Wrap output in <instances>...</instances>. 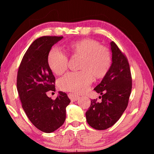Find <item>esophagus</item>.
Listing matches in <instances>:
<instances>
[{
	"mask_svg": "<svg viewBox=\"0 0 154 154\" xmlns=\"http://www.w3.org/2000/svg\"><path fill=\"white\" fill-rule=\"evenodd\" d=\"M68 96H69V98L71 99L72 101H76V100H78V99L79 98V96L75 95V94H72V93L69 94H68Z\"/></svg>",
	"mask_w": 154,
	"mask_h": 154,
	"instance_id": "esophagus-1",
	"label": "esophagus"
}]
</instances>
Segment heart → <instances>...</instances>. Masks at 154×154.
Masks as SVG:
<instances>
[{
  "instance_id": "1",
  "label": "heart",
  "mask_w": 154,
  "mask_h": 154,
  "mask_svg": "<svg viewBox=\"0 0 154 154\" xmlns=\"http://www.w3.org/2000/svg\"><path fill=\"white\" fill-rule=\"evenodd\" d=\"M69 49L73 55L82 58L79 72H69L59 80L61 90L82 94L88 90L93 81L106 76L111 66V56L109 49L101 46L97 41L83 38L72 43ZM48 63L54 73L60 75L66 71L68 58L61 50L53 48L48 56Z\"/></svg>"
}]
</instances>
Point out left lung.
Wrapping results in <instances>:
<instances>
[{
	"mask_svg": "<svg viewBox=\"0 0 154 154\" xmlns=\"http://www.w3.org/2000/svg\"><path fill=\"white\" fill-rule=\"evenodd\" d=\"M112 63L108 73L94 89L100 96L91 100L85 113L88 124L102 130L113 126L121 118L128 106L132 90V77L126 57L113 41L110 43Z\"/></svg>",
	"mask_w": 154,
	"mask_h": 154,
	"instance_id": "obj_1",
	"label": "left lung"
}]
</instances>
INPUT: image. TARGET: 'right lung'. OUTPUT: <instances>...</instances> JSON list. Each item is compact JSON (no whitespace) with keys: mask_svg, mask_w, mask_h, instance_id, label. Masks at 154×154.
I'll return each instance as SVG.
<instances>
[{"mask_svg":"<svg viewBox=\"0 0 154 154\" xmlns=\"http://www.w3.org/2000/svg\"><path fill=\"white\" fill-rule=\"evenodd\" d=\"M62 38L44 36L36 39L25 53L17 72V89L22 108L34 126L46 133L64 124L66 108L71 102L60 91L55 100L47 96L48 91H56L48 56L51 47Z\"/></svg>","mask_w":154,"mask_h":154,"instance_id":"obj_1","label":"right lung"}]
</instances>
